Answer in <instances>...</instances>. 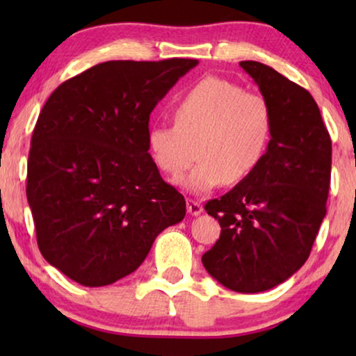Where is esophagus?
Segmentation results:
<instances>
[{
    "instance_id": "obj_1",
    "label": "esophagus",
    "mask_w": 356,
    "mask_h": 356,
    "mask_svg": "<svg viewBox=\"0 0 356 356\" xmlns=\"http://www.w3.org/2000/svg\"><path fill=\"white\" fill-rule=\"evenodd\" d=\"M186 206H188V212L191 213V216H199V213L202 212V204L199 201H194V199H188Z\"/></svg>"
}]
</instances>
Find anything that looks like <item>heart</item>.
Returning a JSON list of instances; mask_svg holds the SVG:
<instances>
[{"instance_id": "obj_1", "label": "heart", "mask_w": 356, "mask_h": 356, "mask_svg": "<svg viewBox=\"0 0 356 356\" xmlns=\"http://www.w3.org/2000/svg\"><path fill=\"white\" fill-rule=\"evenodd\" d=\"M173 121L149 129L150 157L163 173L177 178L196 152L199 163L179 184L204 194L220 183H240L254 172L270 139L272 110L261 94L206 77L179 97Z\"/></svg>"}]
</instances>
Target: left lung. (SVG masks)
Instances as JSON below:
<instances>
[{
	"mask_svg": "<svg viewBox=\"0 0 356 356\" xmlns=\"http://www.w3.org/2000/svg\"><path fill=\"white\" fill-rule=\"evenodd\" d=\"M240 66L269 102L270 140L250 177L204 206L222 232L202 264L227 289L257 293L309 257L327 212L332 143L308 90L262 63Z\"/></svg>",
	"mask_w": 356,
	"mask_h": 356,
	"instance_id": "left-lung-1",
	"label": "left lung"
}]
</instances>
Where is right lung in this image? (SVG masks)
<instances>
[{
    "mask_svg": "<svg viewBox=\"0 0 356 356\" xmlns=\"http://www.w3.org/2000/svg\"><path fill=\"white\" fill-rule=\"evenodd\" d=\"M197 65L189 58L106 61L58 86L38 115L27 201L42 256L84 286L143 264L186 201L149 154L155 105Z\"/></svg>",
    "mask_w": 356,
    "mask_h": 356,
    "instance_id": "1",
    "label": "right lung"
}]
</instances>
